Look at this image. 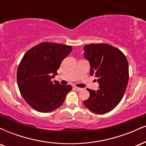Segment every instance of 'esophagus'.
Listing matches in <instances>:
<instances>
[{
  "label": "esophagus",
  "instance_id": "34e87169",
  "mask_svg": "<svg viewBox=\"0 0 146 146\" xmlns=\"http://www.w3.org/2000/svg\"><path fill=\"white\" fill-rule=\"evenodd\" d=\"M73 88H74L75 89L77 90V91H81V90H82V88H79V87H77V86H74Z\"/></svg>",
  "mask_w": 146,
  "mask_h": 146
}]
</instances>
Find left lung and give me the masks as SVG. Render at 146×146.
<instances>
[{"label":"left lung","instance_id":"8db88e82","mask_svg":"<svg viewBox=\"0 0 146 146\" xmlns=\"http://www.w3.org/2000/svg\"><path fill=\"white\" fill-rule=\"evenodd\" d=\"M84 50L90 64V75L98 78L100 87L96 91L87 89L90 96L84 104L94 113H107L124 95L129 79L128 60L119 49L106 43L87 44Z\"/></svg>","mask_w":146,"mask_h":146}]
</instances>
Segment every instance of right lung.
<instances>
[{
	"label": "right lung",
	"mask_w": 146,
	"mask_h": 146,
	"mask_svg": "<svg viewBox=\"0 0 146 146\" xmlns=\"http://www.w3.org/2000/svg\"><path fill=\"white\" fill-rule=\"evenodd\" d=\"M72 51V46L42 42L30 48L17 70L18 86L22 96L34 110L49 113L63 104L72 89L71 85L51 81L60 64Z\"/></svg>",
	"instance_id": "1"
}]
</instances>
